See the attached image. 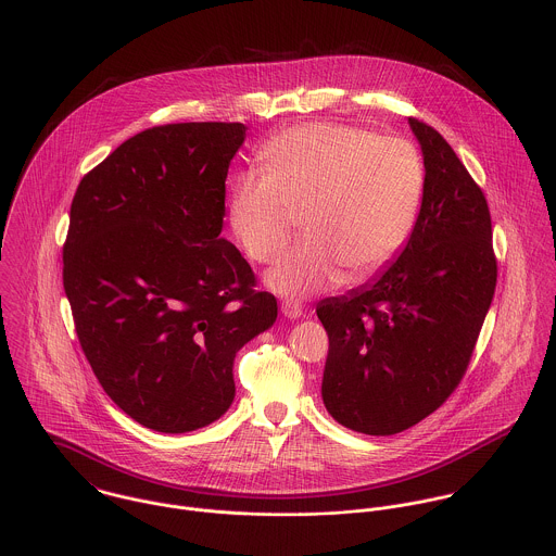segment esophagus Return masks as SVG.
Here are the masks:
<instances>
[{"instance_id":"34e87169","label":"esophagus","mask_w":556,"mask_h":556,"mask_svg":"<svg viewBox=\"0 0 556 556\" xmlns=\"http://www.w3.org/2000/svg\"><path fill=\"white\" fill-rule=\"evenodd\" d=\"M281 312H283V316H286V318H290V320H299V318L303 316V305H301V303H296V301H283Z\"/></svg>"}]
</instances>
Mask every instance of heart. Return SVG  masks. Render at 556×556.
Returning <instances> with one entry per match:
<instances>
[{"label": "heart", "mask_w": 556, "mask_h": 556, "mask_svg": "<svg viewBox=\"0 0 556 556\" xmlns=\"http://www.w3.org/2000/svg\"><path fill=\"white\" fill-rule=\"evenodd\" d=\"M260 161L266 172L231 185L229 225L251 260L273 262L290 242L294 213H305L307 240L266 273V286L288 299L374 277L421 211L426 167L404 137L312 122L273 137Z\"/></svg>", "instance_id": "heart-1"}]
</instances>
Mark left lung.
Wrapping results in <instances>:
<instances>
[{"label": "left lung", "mask_w": 556, "mask_h": 556, "mask_svg": "<svg viewBox=\"0 0 556 556\" xmlns=\"http://www.w3.org/2000/svg\"><path fill=\"white\" fill-rule=\"evenodd\" d=\"M426 191L417 223L371 281L318 303L329 333L323 400L369 437L404 432L459 384L496 288L488 202L453 148L408 117Z\"/></svg>", "instance_id": "1"}]
</instances>
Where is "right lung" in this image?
Wrapping results in <instances>:
<instances>
[{"mask_svg": "<svg viewBox=\"0 0 556 556\" xmlns=\"http://www.w3.org/2000/svg\"><path fill=\"white\" fill-rule=\"evenodd\" d=\"M240 122L137 132L77 187L64 292L105 393L137 424L185 434L233 402L236 352L277 320L240 251L222 236Z\"/></svg>", "mask_w": 556, "mask_h": 556, "instance_id": "add662e5", "label": "right lung"}]
</instances>
